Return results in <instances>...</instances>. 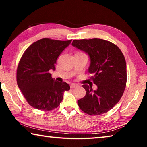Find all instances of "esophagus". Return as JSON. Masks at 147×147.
I'll use <instances>...</instances> for the list:
<instances>
[{
  "label": "esophagus",
  "instance_id": "obj_1",
  "mask_svg": "<svg viewBox=\"0 0 147 147\" xmlns=\"http://www.w3.org/2000/svg\"><path fill=\"white\" fill-rule=\"evenodd\" d=\"M70 87L71 89H73V88H76V87H78V85H76V84H71Z\"/></svg>",
  "mask_w": 147,
  "mask_h": 147
}]
</instances>
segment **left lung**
Masks as SVG:
<instances>
[{"mask_svg":"<svg viewBox=\"0 0 147 147\" xmlns=\"http://www.w3.org/2000/svg\"><path fill=\"white\" fill-rule=\"evenodd\" d=\"M72 45L89 54L88 71L97 86L83 85L86 94L78 100L79 108L89 115H99L113 108L120 100L126 88L127 74L124 56L120 49L110 41L101 39L74 40Z\"/></svg>","mask_w":147,"mask_h":147,"instance_id":"1","label":"left lung"}]
</instances>
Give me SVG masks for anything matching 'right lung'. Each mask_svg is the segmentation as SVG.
<instances>
[{"label": "right lung", "instance_id": "obj_1", "mask_svg": "<svg viewBox=\"0 0 147 147\" xmlns=\"http://www.w3.org/2000/svg\"><path fill=\"white\" fill-rule=\"evenodd\" d=\"M72 39L60 41L43 38L30 45L20 59L17 69V83L24 98L33 108L43 111L56 108L70 86L52 78L49 71Z\"/></svg>", "mask_w": 147, "mask_h": 147}]
</instances>
